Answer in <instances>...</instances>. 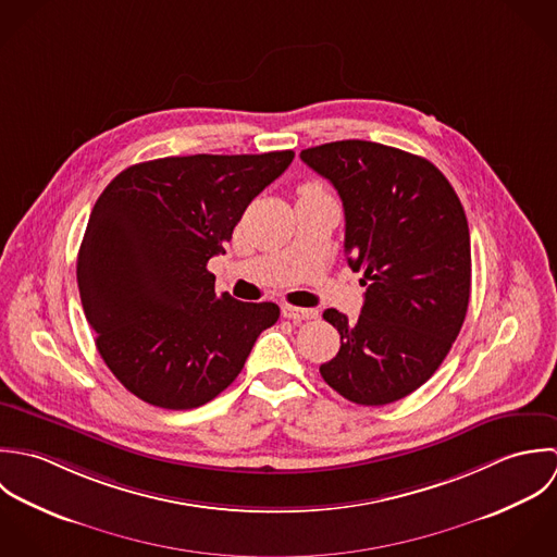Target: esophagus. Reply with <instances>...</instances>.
I'll list each match as a JSON object with an SVG mask.
<instances>
[{
    "label": "esophagus",
    "instance_id": "1",
    "mask_svg": "<svg viewBox=\"0 0 557 557\" xmlns=\"http://www.w3.org/2000/svg\"><path fill=\"white\" fill-rule=\"evenodd\" d=\"M282 314H284L286 319L299 321V323H301V321H312V319L319 317L317 310H310V308H295V306H288V304L282 306Z\"/></svg>",
    "mask_w": 557,
    "mask_h": 557
}]
</instances>
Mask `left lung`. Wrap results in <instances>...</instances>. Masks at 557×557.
Returning <instances> with one entry per match:
<instances>
[{"mask_svg": "<svg viewBox=\"0 0 557 557\" xmlns=\"http://www.w3.org/2000/svg\"><path fill=\"white\" fill-rule=\"evenodd\" d=\"M344 207V251L363 273L355 323L323 319L339 350L321 376L355 405L381 407L424 385L462 327L471 293V245L462 205L424 157L363 139L301 150Z\"/></svg>", "mask_w": 557, "mask_h": 557, "instance_id": "left-lung-1", "label": "left lung"}]
</instances>
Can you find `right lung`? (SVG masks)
I'll return each instance as SVG.
<instances>
[{
  "label": "right lung",
  "mask_w": 557,
  "mask_h": 557,
  "mask_svg": "<svg viewBox=\"0 0 557 557\" xmlns=\"http://www.w3.org/2000/svg\"><path fill=\"white\" fill-rule=\"evenodd\" d=\"M293 159V150L165 157L126 168L99 196L77 258L82 306L103 361L144 403L207 405L277 323L271 301L218 295L207 264Z\"/></svg>",
  "instance_id": "obj_1"
}]
</instances>
